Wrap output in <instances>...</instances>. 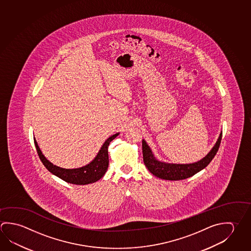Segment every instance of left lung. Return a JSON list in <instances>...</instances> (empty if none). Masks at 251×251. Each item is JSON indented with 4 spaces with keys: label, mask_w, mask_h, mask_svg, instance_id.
I'll use <instances>...</instances> for the list:
<instances>
[{
    "label": "left lung",
    "mask_w": 251,
    "mask_h": 251,
    "mask_svg": "<svg viewBox=\"0 0 251 251\" xmlns=\"http://www.w3.org/2000/svg\"><path fill=\"white\" fill-rule=\"evenodd\" d=\"M222 138V133L220 134L219 139L217 141L214 147L211 151L207 154L204 158H202L198 162L193 164H167V163L160 162L157 160L149 146L145 143V140L142 142L143 147V157L145 167L148 168L152 175L161 178L164 180H179L187 179L189 177L193 176L197 173L201 171L204 167H206L212 158H214L218 150L220 148V143Z\"/></svg>",
    "instance_id": "obj_1"
}]
</instances>
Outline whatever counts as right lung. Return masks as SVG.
<instances>
[{"label":"right lung","mask_w":251,"mask_h":251,"mask_svg":"<svg viewBox=\"0 0 251 251\" xmlns=\"http://www.w3.org/2000/svg\"><path fill=\"white\" fill-rule=\"evenodd\" d=\"M118 133L115 134L107 138V140L102 145L101 149L99 151L96 158L87 166H84L75 169H65L62 167L54 166L52 163L49 162L44 155L41 152L39 145L34 139L36 150L40 157L41 162L43 163L46 168L54 176L61 178L69 183L76 185H85L93 183L100 180L105 175L106 169L108 167V145L112 140H114Z\"/></svg>","instance_id":"obj_1"}]
</instances>
